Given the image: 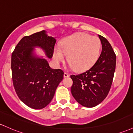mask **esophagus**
Wrapping results in <instances>:
<instances>
[{
    "label": "esophagus",
    "mask_w": 133,
    "mask_h": 133,
    "mask_svg": "<svg viewBox=\"0 0 133 133\" xmlns=\"http://www.w3.org/2000/svg\"><path fill=\"white\" fill-rule=\"evenodd\" d=\"M69 76H70V74H69V73H68V72H64V78H68V77H69Z\"/></svg>",
    "instance_id": "1"
}]
</instances>
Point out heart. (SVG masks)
<instances>
[{"label":"heart","instance_id":"1","mask_svg":"<svg viewBox=\"0 0 133 133\" xmlns=\"http://www.w3.org/2000/svg\"><path fill=\"white\" fill-rule=\"evenodd\" d=\"M102 42L96 36L84 33L67 36L61 42V47L55 46L53 58L59 64L68 55V62L74 71L83 72L91 68L98 59Z\"/></svg>","mask_w":133,"mask_h":133}]
</instances>
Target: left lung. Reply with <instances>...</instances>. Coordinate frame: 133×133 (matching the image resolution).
<instances>
[{"label": "left lung", "mask_w": 133, "mask_h": 133, "mask_svg": "<svg viewBox=\"0 0 133 133\" xmlns=\"http://www.w3.org/2000/svg\"><path fill=\"white\" fill-rule=\"evenodd\" d=\"M102 50L96 63L80 74L71 76V91L75 100L86 107L97 106L105 98L111 87L116 69V55L105 38L98 35Z\"/></svg>", "instance_id": "left-lung-1"}]
</instances>
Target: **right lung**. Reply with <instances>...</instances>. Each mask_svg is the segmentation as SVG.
Instances as JSON below:
<instances>
[{
	"label": "right lung",
	"instance_id": "right-lung-1",
	"mask_svg": "<svg viewBox=\"0 0 133 133\" xmlns=\"http://www.w3.org/2000/svg\"><path fill=\"white\" fill-rule=\"evenodd\" d=\"M55 38L45 30L19 41L11 56L13 85L20 100L29 107L42 109L52 101L55 90L64 78L61 69H54L47 60L35 53V48L44 51L49 59L53 56Z\"/></svg>",
	"mask_w": 133,
	"mask_h": 133
}]
</instances>
